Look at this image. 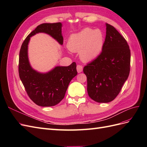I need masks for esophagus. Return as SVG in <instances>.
<instances>
[{
	"label": "esophagus",
	"mask_w": 147,
	"mask_h": 147,
	"mask_svg": "<svg viewBox=\"0 0 147 147\" xmlns=\"http://www.w3.org/2000/svg\"><path fill=\"white\" fill-rule=\"evenodd\" d=\"M77 70L78 73H80L83 71V66L81 65H77Z\"/></svg>",
	"instance_id": "esophagus-1"
}]
</instances>
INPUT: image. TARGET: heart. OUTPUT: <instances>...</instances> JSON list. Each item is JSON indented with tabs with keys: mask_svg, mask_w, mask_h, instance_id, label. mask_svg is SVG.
Masks as SVG:
<instances>
[{
	"mask_svg": "<svg viewBox=\"0 0 147 147\" xmlns=\"http://www.w3.org/2000/svg\"><path fill=\"white\" fill-rule=\"evenodd\" d=\"M104 45V35L100 30L86 28L71 35L67 47L71 51H80L83 61L94 60L102 51Z\"/></svg>",
	"mask_w": 147,
	"mask_h": 147,
	"instance_id": "heart-1",
	"label": "heart"
}]
</instances>
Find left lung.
Returning <instances> with one entry per match:
<instances>
[{"label": "left lung", "mask_w": 147, "mask_h": 147, "mask_svg": "<svg viewBox=\"0 0 147 147\" xmlns=\"http://www.w3.org/2000/svg\"><path fill=\"white\" fill-rule=\"evenodd\" d=\"M131 51L127 41L113 26L106 23L102 52L84 67L91 98L107 103L116 98L130 72Z\"/></svg>", "instance_id": "8db88e82"}]
</instances>
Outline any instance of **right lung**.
Instances as JSON below:
<instances>
[{
	"instance_id": "obj_1",
	"label": "right lung",
	"mask_w": 147,
	"mask_h": 147,
	"mask_svg": "<svg viewBox=\"0 0 147 147\" xmlns=\"http://www.w3.org/2000/svg\"><path fill=\"white\" fill-rule=\"evenodd\" d=\"M61 27V23L38 25L25 38L20 51V78L30 99L39 106L51 107L59 104L64 99L69 83L77 75L75 62L69 66L56 67L46 74L37 72L30 65L28 56L30 37L38 32H44L50 35L63 45L64 39Z\"/></svg>"
}]
</instances>
